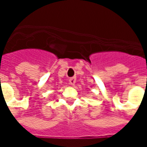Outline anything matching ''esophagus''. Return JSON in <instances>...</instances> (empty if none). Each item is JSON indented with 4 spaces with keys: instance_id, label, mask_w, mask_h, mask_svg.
Returning a JSON list of instances; mask_svg holds the SVG:
<instances>
[{
    "instance_id": "obj_1",
    "label": "esophagus",
    "mask_w": 147,
    "mask_h": 147,
    "mask_svg": "<svg viewBox=\"0 0 147 147\" xmlns=\"http://www.w3.org/2000/svg\"><path fill=\"white\" fill-rule=\"evenodd\" d=\"M76 77H72V78H69V83L71 84V85H75L76 84Z\"/></svg>"
}]
</instances>
